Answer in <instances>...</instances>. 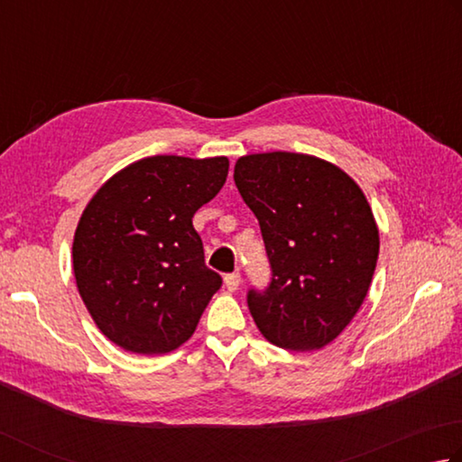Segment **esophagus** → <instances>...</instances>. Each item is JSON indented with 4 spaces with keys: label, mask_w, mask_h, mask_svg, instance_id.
<instances>
[{
    "label": "esophagus",
    "mask_w": 462,
    "mask_h": 462,
    "mask_svg": "<svg viewBox=\"0 0 462 462\" xmlns=\"http://www.w3.org/2000/svg\"><path fill=\"white\" fill-rule=\"evenodd\" d=\"M240 282H242V279H240L238 273H232V274H226V276H224V284H226V289H228L230 292L238 291Z\"/></svg>",
    "instance_id": "obj_1"
}]
</instances>
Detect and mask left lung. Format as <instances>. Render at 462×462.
Returning a JSON list of instances; mask_svg holds the SVG:
<instances>
[{
  "mask_svg": "<svg viewBox=\"0 0 462 462\" xmlns=\"http://www.w3.org/2000/svg\"><path fill=\"white\" fill-rule=\"evenodd\" d=\"M234 181L273 271L264 292H248L260 333L292 351L329 346L362 307L380 253L362 188L337 165L289 151L240 157Z\"/></svg>",
  "mask_w": 462,
  "mask_h": 462,
  "instance_id": "1",
  "label": "left lung"
}]
</instances>
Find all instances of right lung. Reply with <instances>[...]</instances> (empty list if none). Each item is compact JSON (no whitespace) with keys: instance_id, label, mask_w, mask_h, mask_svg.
<instances>
[{"instance_id":"right-lung-1","label":"right lung","mask_w":462,"mask_h":462,"mask_svg":"<svg viewBox=\"0 0 462 462\" xmlns=\"http://www.w3.org/2000/svg\"><path fill=\"white\" fill-rule=\"evenodd\" d=\"M228 167V157H143L90 198L72 268L92 321L115 346L159 356L194 335L222 279L206 266L191 217L222 189Z\"/></svg>"}]
</instances>
